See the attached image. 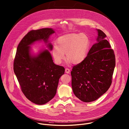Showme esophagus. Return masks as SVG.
I'll return each mask as SVG.
<instances>
[{"instance_id":"1","label":"esophagus","mask_w":129,"mask_h":129,"mask_svg":"<svg viewBox=\"0 0 129 129\" xmlns=\"http://www.w3.org/2000/svg\"><path fill=\"white\" fill-rule=\"evenodd\" d=\"M65 72L67 73H70V70L69 68H66L65 69Z\"/></svg>"}]
</instances>
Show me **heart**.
I'll list each match as a JSON object with an SVG mask.
<instances>
[{
  "instance_id": "b5f03b06",
  "label": "heart",
  "mask_w": 129,
  "mask_h": 129,
  "mask_svg": "<svg viewBox=\"0 0 129 129\" xmlns=\"http://www.w3.org/2000/svg\"><path fill=\"white\" fill-rule=\"evenodd\" d=\"M90 45L88 36L84 34H69L57 39V46L53 47L52 55L55 61L60 64L66 57L73 64H78L85 59Z\"/></svg>"
}]
</instances>
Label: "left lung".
<instances>
[{
    "label": "left lung",
    "mask_w": 129,
    "mask_h": 129,
    "mask_svg": "<svg viewBox=\"0 0 129 129\" xmlns=\"http://www.w3.org/2000/svg\"><path fill=\"white\" fill-rule=\"evenodd\" d=\"M98 31V43L94 44L83 62L74 66L71 72L73 92L84 102L96 100L110 87L115 67L114 50L106 34Z\"/></svg>",
    "instance_id": "8db88e82"
}]
</instances>
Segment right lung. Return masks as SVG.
Masks as SVG:
<instances>
[{
  "label": "right lung",
  "instance_id": "add662e5",
  "mask_svg": "<svg viewBox=\"0 0 129 129\" xmlns=\"http://www.w3.org/2000/svg\"><path fill=\"white\" fill-rule=\"evenodd\" d=\"M51 28H43L28 32L17 47L13 69L21 90L33 103L44 105L53 98L57 92L59 79L65 72L64 68L53 62L47 49L36 56H31V44L43 40L47 42L49 36L54 33ZM50 50L51 44L49 43Z\"/></svg>",
  "mask_w": 129,
  "mask_h": 129
}]
</instances>
